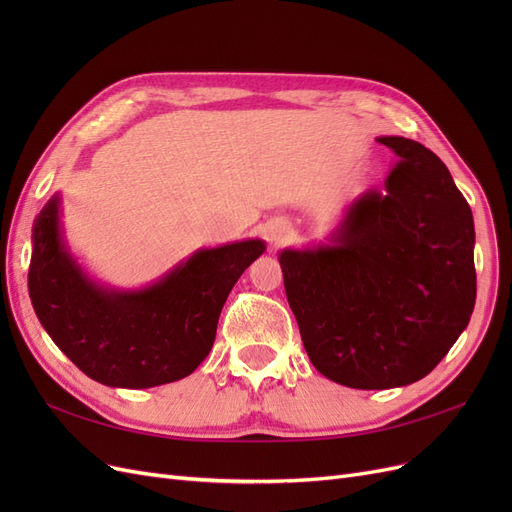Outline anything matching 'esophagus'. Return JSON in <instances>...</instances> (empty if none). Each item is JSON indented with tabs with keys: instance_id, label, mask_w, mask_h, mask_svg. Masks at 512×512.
<instances>
[{
	"instance_id": "esophagus-1",
	"label": "esophagus",
	"mask_w": 512,
	"mask_h": 512,
	"mask_svg": "<svg viewBox=\"0 0 512 512\" xmlns=\"http://www.w3.org/2000/svg\"><path fill=\"white\" fill-rule=\"evenodd\" d=\"M288 224L286 222H280V224H275V226H271L269 228V239L273 241V243H277V241H282L284 237H286V232H288Z\"/></svg>"
}]
</instances>
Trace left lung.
Wrapping results in <instances>:
<instances>
[{"mask_svg":"<svg viewBox=\"0 0 512 512\" xmlns=\"http://www.w3.org/2000/svg\"><path fill=\"white\" fill-rule=\"evenodd\" d=\"M395 166L331 243L282 250L284 288L309 361L350 389L425 378L468 327L476 301L474 220L436 153L380 136Z\"/></svg>","mask_w":512,"mask_h":512,"instance_id":"obj_1","label":"left lung"}]
</instances>
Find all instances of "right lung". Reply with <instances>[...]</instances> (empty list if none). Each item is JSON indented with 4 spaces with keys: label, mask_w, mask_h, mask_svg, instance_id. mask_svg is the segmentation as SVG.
Returning a JSON list of instances; mask_svg holds the SVG:
<instances>
[{
    "label": "right lung",
    "mask_w": 512,
    "mask_h": 512,
    "mask_svg": "<svg viewBox=\"0 0 512 512\" xmlns=\"http://www.w3.org/2000/svg\"><path fill=\"white\" fill-rule=\"evenodd\" d=\"M32 243L29 297L44 331L83 374L117 389L190 376L213 346L228 292L267 250L260 239L198 250L145 288H108L70 254L59 194L36 215Z\"/></svg>",
    "instance_id": "right-lung-1"
}]
</instances>
